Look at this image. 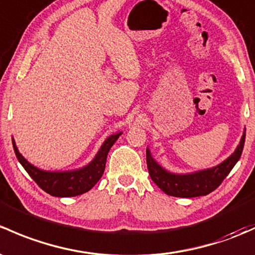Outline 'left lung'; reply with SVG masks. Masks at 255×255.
<instances>
[{
  "label": "left lung",
  "mask_w": 255,
  "mask_h": 255,
  "mask_svg": "<svg viewBox=\"0 0 255 255\" xmlns=\"http://www.w3.org/2000/svg\"><path fill=\"white\" fill-rule=\"evenodd\" d=\"M245 140L246 133H243L240 145L235 150L234 154L220 165L213 168H208V170L188 173V175H175V173L163 170L161 166L152 159L150 150L146 149V165H148L149 175L154 183L167 195L179 198L206 195L215 191L227 175L231 172L242 155Z\"/></svg>",
  "instance_id": "left-lung-1"
}]
</instances>
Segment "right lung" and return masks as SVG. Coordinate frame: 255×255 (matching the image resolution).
Wrapping results in <instances>:
<instances>
[{
    "instance_id": "1",
    "label": "right lung",
    "mask_w": 255,
    "mask_h": 255,
    "mask_svg": "<svg viewBox=\"0 0 255 255\" xmlns=\"http://www.w3.org/2000/svg\"><path fill=\"white\" fill-rule=\"evenodd\" d=\"M121 134L122 133L109 136L96 154L95 159L89 165L80 170L66 171V172H49V171L39 170L21 156L13 139L12 143L18 161L21 163L24 170L36 182V184L42 191L53 197H76V195L90 191L98 183L105 171L107 154Z\"/></svg>"
}]
</instances>
